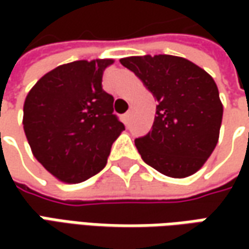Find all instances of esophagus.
Listing matches in <instances>:
<instances>
[{"label":"esophagus","mask_w":249,"mask_h":249,"mask_svg":"<svg viewBox=\"0 0 249 249\" xmlns=\"http://www.w3.org/2000/svg\"><path fill=\"white\" fill-rule=\"evenodd\" d=\"M129 119H130V113H129V112H127V113H124V115L122 116V120H123V123H124L126 126L129 124Z\"/></svg>","instance_id":"34e87169"}]
</instances>
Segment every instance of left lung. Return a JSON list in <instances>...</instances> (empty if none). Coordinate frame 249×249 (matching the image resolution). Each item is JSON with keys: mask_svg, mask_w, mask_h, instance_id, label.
I'll return each instance as SVG.
<instances>
[{"mask_svg": "<svg viewBox=\"0 0 249 249\" xmlns=\"http://www.w3.org/2000/svg\"><path fill=\"white\" fill-rule=\"evenodd\" d=\"M158 101L152 129L136 139L142 160L162 175L187 177L213 152L223 116L215 80L188 59L144 55L120 59Z\"/></svg>", "mask_w": 249, "mask_h": 249, "instance_id": "8db88e82", "label": "left lung"}]
</instances>
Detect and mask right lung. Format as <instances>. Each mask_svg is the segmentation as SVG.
<instances>
[{
  "mask_svg": "<svg viewBox=\"0 0 249 249\" xmlns=\"http://www.w3.org/2000/svg\"><path fill=\"white\" fill-rule=\"evenodd\" d=\"M112 59L74 61L44 74L27 94L23 129L36 159L51 175L80 183L107 165L124 124L102 90Z\"/></svg>",
  "mask_w": 249,
  "mask_h": 249,
  "instance_id": "right-lung-1",
  "label": "right lung"
}]
</instances>
